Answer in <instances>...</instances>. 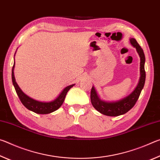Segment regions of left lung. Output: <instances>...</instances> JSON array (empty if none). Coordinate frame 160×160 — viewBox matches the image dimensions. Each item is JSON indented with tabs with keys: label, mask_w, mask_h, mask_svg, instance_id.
I'll return each instance as SVG.
<instances>
[{
	"label": "left lung",
	"mask_w": 160,
	"mask_h": 160,
	"mask_svg": "<svg viewBox=\"0 0 160 160\" xmlns=\"http://www.w3.org/2000/svg\"><path fill=\"white\" fill-rule=\"evenodd\" d=\"M131 44L135 47L138 53L140 58V79L139 83L136 88L132 92L126 97V98L120 100L116 102H106L102 101L97 96V94L94 90V87H92L91 90L90 99L91 102L94 109H97L99 112L102 114L109 116H117L124 114L131 110L132 107L135 106V103L138 99L140 94L141 93L143 87L145 82V54L143 52L142 48L140 47L136 40L133 38L130 39Z\"/></svg>",
	"instance_id": "1"
}]
</instances>
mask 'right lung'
I'll use <instances>...</instances> for the list:
<instances>
[{
	"mask_svg": "<svg viewBox=\"0 0 160 160\" xmlns=\"http://www.w3.org/2000/svg\"><path fill=\"white\" fill-rule=\"evenodd\" d=\"M14 66L15 63L13 65L12 69V80L13 85L15 87L16 92H17L18 96L19 98H20L22 104L27 109L32 111V112H33L34 113H39V114H47V113H50L54 112V111L57 110L58 108H60L61 105L63 104L65 97H66L68 92V90L72 88V87L74 86V85H71L66 87V88L63 90V92L61 93L60 95L53 102H41L37 101V100H34L30 98V97H29L28 96H27L26 94L20 90V88H19L17 82H15L14 76V72H13V70H14Z\"/></svg>",
	"mask_w": 160,
	"mask_h": 160,
	"instance_id": "add662e5",
	"label": "right lung"
}]
</instances>
